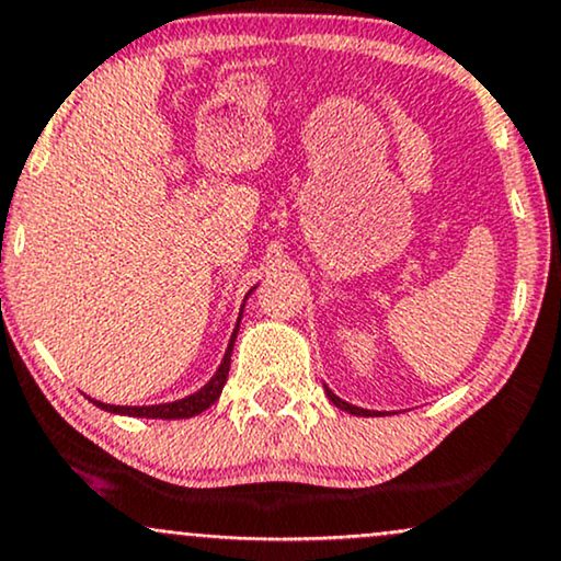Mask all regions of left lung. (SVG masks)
Here are the masks:
<instances>
[{
	"instance_id": "obj_1",
	"label": "left lung",
	"mask_w": 561,
	"mask_h": 561,
	"mask_svg": "<svg viewBox=\"0 0 561 561\" xmlns=\"http://www.w3.org/2000/svg\"><path fill=\"white\" fill-rule=\"evenodd\" d=\"M324 392H328V398L333 400V405L341 408V411H348V413H354V416H375V411H366V408H358V405H351V403H345V400L337 398L333 390H328V387H324Z\"/></svg>"
}]
</instances>
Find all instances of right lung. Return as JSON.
Segmentation results:
<instances>
[{
    "label": "right lung",
    "mask_w": 561,
    "mask_h": 561,
    "mask_svg": "<svg viewBox=\"0 0 561 561\" xmlns=\"http://www.w3.org/2000/svg\"><path fill=\"white\" fill-rule=\"evenodd\" d=\"M239 322H241V317H239ZM237 333H239V324H237V330H233L231 341H228L226 356H224V362H220L216 375H213V379L205 387H199L197 392H192L190 398L174 400V403H158V405H108V403H101V400H93V398H88V400H93V405L103 408V411L122 413V416H137V419H192V416H197V413H203L205 408H210L220 398V390H224V385L228 379V369H231V351H233V341H237Z\"/></svg>",
    "instance_id": "add662e5"
}]
</instances>
